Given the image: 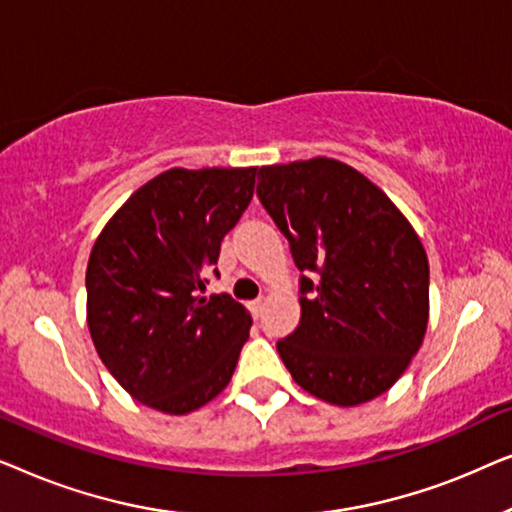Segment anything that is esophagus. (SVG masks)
<instances>
[{
    "instance_id": "obj_1",
    "label": "esophagus",
    "mask_w": 512,
    "mask_h": 512,
    "mask_svg": "<svg viewBox=\"0 0 512 512\" xmlns=\"http://www.w3.org/2000/svg\"><path fill=\"white\" fill-rule=\"evenodd\" d=\"M261 310H263V300H261V298L251 300V303H249V312H251V317H254V319L261 317Z\"/></svg>"
}]
</instances>
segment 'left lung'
I'll use <instances>...</instances> for the list:
<instances>
[{
  "mask_svg": "<svg viewBox=\"0 0 512 512\" xmlns=\"http://www.w3.org/2000/svg\"><path fill=\"white\" fill-rule=\"evenodd\" d=\"M256 195L300 275V324L277 352L321 401L359 405L394 384L422 347L429 261L394 202L333 158L258 170Z\"/></svg>",
  "mask_w": 512,
  "mask_h": 512,
  "instance_id": "1",
  "label": "left lung"
}]
</instances>
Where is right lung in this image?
<instances>
[{
    "label": "right lung",
    "mask_w": 512,
    "mask_h": 512,
    "mask_svg": "<svg viewBox=\"0 0 512 512\" xmlns=\"http://www.w3.org/2000/svg\"><path fill=\"white\" fill-rule=\"evenodd\" d=\"M254 184L256 167H174L132 193L90 251V338L116 382L149 408L186 415L235 373L251 317L228 293L205 289Z\"/></svg>",
    "instance_id": "right-lung-1"
}]
</instances>
